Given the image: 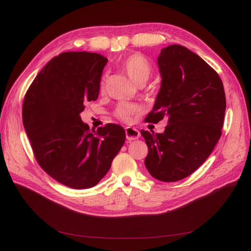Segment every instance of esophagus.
Returning <instances> with one entry per match:
<instances>
[{
	"mask_svg": "<svg viewBox=\"0 0 251 251\" xmlns=\"http://www.w3.org/2000/svg\"><path fill=\"white\" fill-rule=\"evenodd\" d=\"M125 134H126V139L129 141L137 140L138 138L140 137V132L137 129L132 128V127H127V128L125 129Z\"/></svg>",
	"mask_w": 251,
	"mask_h": 251,
	"instance_id": "esophagus-1",
	"label": "esophagus"
}]
</instances>
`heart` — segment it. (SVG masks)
Wrapping results in <instances>:
<instances>
[{
    "label": "heart",
    "instance_id": "heart-1",
    "mask_svg": "<svg viewBox=\"0 0 251 251\" xmlns=\"http://www.w3.org/2000/svg\"><path fill=\"white\" fill-rule=\"evenodd\" d=\"M123 70L128 75V77L136 85L140 83H146L151 74V66L145 57L140 54H134L122 63ZM105 75L102 76L100 81V90H103L105 87ZM139 105L132 103H120L115 109V116L123 122H129L132 115L139 112Z\"/></svg>",
    "mask_w": 251,
    "mask_h": 251
}]
</instances>
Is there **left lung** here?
Returning a JSON list of instances; mask_svg holds the SVG:
<instances>
[{"mask_svg": "<svg viewBox=\"0 0 251 251\" xmlns=\"http://www.w3.org/2000/svg\"><path fill=\"white\" fill-rule=\"evenodd\" d=\"M157 65L161 87L147 121L166 117L168 125L162 134L141 130L149 151L145 165L153 178L175 182L194 173L220 139L226 94L218 73L184 46L165 47Z\"/></svg>", "mask_w": 251, "mask_h": 251, "instance_id": "left-lung-1", "label": "left lung"}]
</instances>
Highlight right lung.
<instances>
[{"instance_id":"add662e5","label":"right lung","mask_w":251,"mask_h":251,"mask_svg":"<svg viewBox=\"0 0 251 251\" xmlns=\"http://www.w3.org/2000/svg\"><path fill=\"white\" fill-rule=\"evenodd\" d=\"M106 62L94 52H62L37 74L24 100L23 123L37 163L69 188L97 184L125 142L120 125L90 131L81 119L84 104L98 98Z\"/></svg>"}]
</instances>
